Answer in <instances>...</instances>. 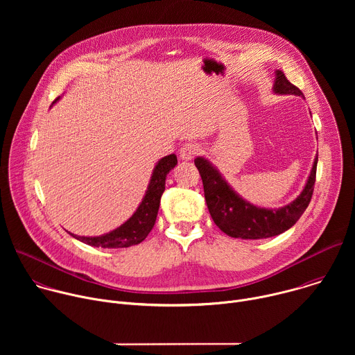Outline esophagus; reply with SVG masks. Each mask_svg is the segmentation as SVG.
Segmentation results:
<instances>
[{"label": "esophagus", "mask_w": 355, "mask_h": 355, "mask_svg": "<svg viewBox=\"0 0 355 355\" xmlns=\"http://www.w3.org/2000/svg\"><path fill=\"white\" fill-rule=\"evenodd\" d=\"M200 150V146L196 144V143H192V141H188L185 144H182V147L180 148V157L181 160H192Z\"/></svg>", "instance_id": "esophagus-1"}]
</instances>
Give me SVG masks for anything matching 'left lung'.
Segmentation results:
<instances>
[{
  "mask_svg": "<svg viewBox=\"0 0 355 355\" xmlns=\"http://www.w3.org/2000/svg\"><path fill=\"white\" fill-rule=\"evenodd\" d=\"M275 76L274 91L277 94L303 96L302 91L289 83L281 70H277ZM195 166L204 184L207 205L216 226L227 236L237 239H267L292 227L306 211L313 195L318 157L302 193L279 209L259 208L240 198L207 159L196 157Z\"/></svg>",
  "mask_w": 355,
  "mask_h": 355,
  "instance_id": "left-lung-1",
  "label": "left lung"
}]
</instances>
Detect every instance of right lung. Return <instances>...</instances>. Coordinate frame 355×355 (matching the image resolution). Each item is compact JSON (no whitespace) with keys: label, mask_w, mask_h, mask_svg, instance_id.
<instances>
[{"label":"right lung","mask_w":355,"mask_h":355,"mask_svg":"<svg viewBox=\"0 0 355 355\" xmlns=\"http://www.w3.org/2000/svg\"><path fill=\"white\" fill-rule=\"evenodd\" d=\"M59 98L55 99V103ZM177 166V156L170 155L163 157L153 170L150 184L147 187L146 195L141 199L136 212L118 229L96 237H84L70 233L77 240L92 245L103 248H123L141 243L150 230L153 229L160 207V199L166 189V177L167 174Z\"/></svg>","instance_id":"right-lung-1"}]
</instances>
